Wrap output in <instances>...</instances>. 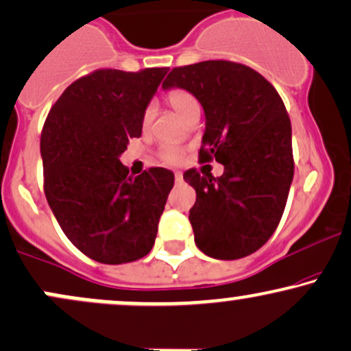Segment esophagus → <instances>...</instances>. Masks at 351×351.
I'll use <instances>...</instances> for the list:
<instances>
[{
	"label": "esophagus",
	"instance_id": "obj_1",
	"mask_svg": "<svg viewBox=\"0 0 351 351\" xmlns=\"http://www.w3.org/2000/svg\"><path fill=\"white\" fill-rule=\"evenodd\" d=\"M175 180H176V183H181V181H183V173L176 171L175 173Z\"/></svg>",
	"mask_w": 351,
	"mask_h": 351
}]
</instances>
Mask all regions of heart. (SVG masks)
<instances>
[{"instance_id":"heart-1","label":"heart","mask_w":351,"mask_h":351,"mask_svg":"<svg viewBox=\"0 0 351 351\" xmlns=\"http://www.w3.org/2000/svg\"><path fill=\"white\" fill-rule=\"evenodd\" d=\"M167 99H168V102H170V106L176 110V114L183 117V119L193 110V108L198 107L196 99L193 97L189 92L183 90V88H173V90L168 92ZM153 114H155V108H153V106H148L147 108H145L143 117H142V127L143 128H147L148 125H150ZM160 158H162L165 163L176 165L181 162V158H183V152H181L178 147H173V145H165L162 150H160Z\"/></svg>"}]
</instances>
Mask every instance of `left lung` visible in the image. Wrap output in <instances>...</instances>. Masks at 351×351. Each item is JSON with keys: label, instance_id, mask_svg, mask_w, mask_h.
Listing matches in <instances>:
<instances>
[{"label": "left lung", "instance_id": "1", "mask_svg": "<svg viewBox=\"0 0 351 351\" xmlns=\"http://www.w3.org/2000/svg\"><path fill=\"white\" fill-rule=\"evenodd\" d=\"M184 88L206 117L201 162L223 163L224 173L183 178L196 189L189 223L199 251L232 261L263 247L279 224L293 178L292 127L280 95L244 64L204 60L175 67L163 88Z\"/></svg>", "mask_w": 351, "mask_h": 351}]
</instances>
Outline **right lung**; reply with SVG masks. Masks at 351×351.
I'll use <instances>...</instances> for the list:
<instances>
[{
	"label": "right lung",
	"mask_w": 351,
	"mask_h": 351,
	"mask_svg": "<svg viewBox=\"0 0 351 351\" xmlns=\"http://www.w3.org/2000/svg\"><path fill=\"white\" fill-rule=\"evenodd\" d=\"M168 67L99 69L72 82L47 114L41 134L44 193L60 229L102 264L142 259L155 244L175 175L150 168L128 175V140Z\"/></svg>",
	"instance_id": "1"
}]
</instances>
